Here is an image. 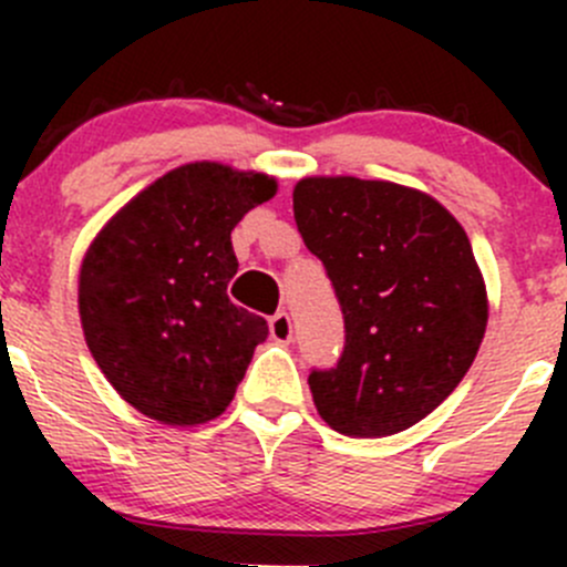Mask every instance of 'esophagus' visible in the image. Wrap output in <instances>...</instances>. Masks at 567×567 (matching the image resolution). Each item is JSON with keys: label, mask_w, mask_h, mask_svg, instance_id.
Returning a JSON list of instances; mask_svg holds the SVG:
<instances>
[{"label": "esophagus", "mask_w": 567, "mask_h": 567, "mask_svg": "<svg viewBox=\"0 0 567 567\" xmlns=\"http://www.w3.org/2000/svg\"><path fill=\"white\" fill-rule=\"evenodd\" d=\"M268 331H271V340L277 342L293 340V323H290L288 312H277V316L268 318Z\"/></svg>", "instance_id": "1"}]
</instances>
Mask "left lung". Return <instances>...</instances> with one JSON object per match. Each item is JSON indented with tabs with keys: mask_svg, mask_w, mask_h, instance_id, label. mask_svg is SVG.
I'll use <instances>...</instances> for the list:
<instances>
[{
	"mask_svg": "<svg viewBox=\"0 0 567 567\" xmlns=\"http://www.w3.org/2000/svg\"><path fill=\"white\" fill-rule=\"evenodd\" d=\"M293 216L346 320L337 364L307 379L318 414L351 439L416 425L461 384L488 323L468 236L427 194L359 177H305Z\"/></svg>",
	"mask_w": 567,
	"mask_h": 567,
	"instance_id": "obj_1",
	"label": "left lung"
}]
</instances>
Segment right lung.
<instances>
[{
	"label": "right lung",
	"mask_w": 567,
	"mask_h": 567,
	"mask_svg": "<svg viewBox=\"0 0 567 567\" xmlns=\"http://www.w3.org/2000/svg\"><path fill=\"white\" fill-rule=\"evenodd\" d=\"M277 192L225 164L177 167L99 233L79 274L84 340L125 403L164 425H203L230 405L268 323L236 307L230 233Z\"/></svg>",
	"instance_id": "1"
}]
</instances>
